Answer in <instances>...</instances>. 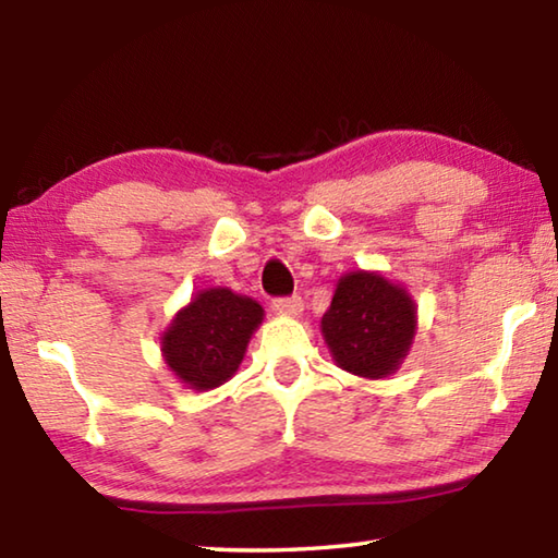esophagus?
<instances>
[{
	"mask_svg": "<svg viewBox=\"0 0 558 558\" xmlns=\"http://www.w3.org/2000/svg\"><path fill=\"white\" fill-rule=\"evenodd\" d=\"M272 310H276L278 315H288V317H295L302 313V298L300 295H290V298H278L272 300Z\"/></svg>",
	"mask_w": 558,
	"mask_h": 558,
	"instance_id": "esophagus-1",
	"label": "esophagus"
}]
</instances>
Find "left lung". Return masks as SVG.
Masks as SVG:
<instances>
[{
	"label": "left lung",
	"mask_w": 558,
	"mask_h": 558,
	"mask_svg": "<svg viewBox=\"0 0 558 558\" xmlns=\"http://www.w3.org/2000/svg\"><path fill=\"white\" fill-rule=\"evenodd\" d=\"M415 302L381 272H347L323 317V337L337 366L364 379L399 369L415 337Z\"/></svg>",
	"instance_id": "1"
}]
</instances>
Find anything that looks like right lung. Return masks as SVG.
<instances>
[{
	"mask_svg": "<svg viewBox=\"0 0 558 558\" xmlns=\"http://www.w3.org/2000/svg\"><path fill=\"white\" fill-rule=\"evenodd\" d=\"M260 323L263 307L256 300L229 288L202 290L162 335L165 364L189 389H216L239 372Z\"/></svg>",
	"mask_w": 558,
	"mask_h": 558,
	"instance_id": "obj_1",
	"label": "right lung"
}]
</instances>
